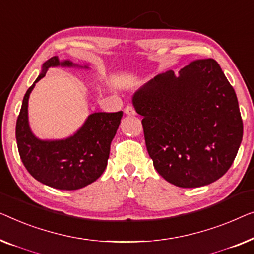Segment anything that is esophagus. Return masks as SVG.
Wrapping results in <instances>:
<instances>
[{
    "label": "esophagus",
    "mask_w": 254,
    "mask_h": 254,
    "mask_svg": "<svg viewBox=\"0 0 254 254\" xmlns=\"http://www.w3.org/2000/svg\"><path fill=\"white\" fill-rule=\"evenodd\" d=\"M124 113L127 114V115H128V116H134L135 115V110H134V108L132 106H127L126 108H124Z\"/></svg>",
    "instance_id": "34e87169"
}]
</instances>
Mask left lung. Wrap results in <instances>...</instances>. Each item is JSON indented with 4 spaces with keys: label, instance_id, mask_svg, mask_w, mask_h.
<instances>
[{
    "label": "left lung",
    "instance_id": "left-lung-1",
    "mask_svg": "<svg viewBox=\"0 0 254 254\" xmlns=\"http://www.w3.org/2000/svg\"><path fill=\"white\" fill-rule=\"evenodd\" d=\"M156 171L180 188H199L229 170L243 138L234 87L213 59L158 76L132 98Z\"/></svg>",
    "mask_w": 254,
    "mask_h": 254
}]
</instances>
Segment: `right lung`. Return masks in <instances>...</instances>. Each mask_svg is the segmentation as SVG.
I'll use <instances>...</instances> for the list:
<instances>
[{"label": "right lung", "instance_id": "right-lung-1", "mask_svg": "<svg viewBox=\"0 0 254 254\" xmlns=\"http://www.w3.org/2000/svg\"><path fill=\"white\" fill-rule=\"evenodd\" d=\"M59 65L79 66L71 61L60 62L57 56L44 63L42 72L25 93L16 123V140L21 161L35 180L59 190H78L98 180L105 171L123 112L91 114L83 127L66 139L41 140L35 137L28 126V98L48 67Z\"/></svg>", "mask_w": 254, "mask_h": 254}]
</instances>
